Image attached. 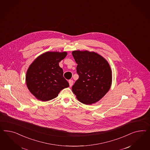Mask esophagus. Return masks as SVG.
<instances>
[{"instance_id": "obj_1", "label": "esophagus", "mask_w": 150, "mask_h": 150, "mask_svg": "<svg viewBox=\"0 0 150 150\" xmlns=\"http://www.w3.org/2000/svg\"><path fill=\"white\" fill-rule=\"evenodd\" d=\"M69 85L70 87H71L73 85V83H74V81L73 80H70L69 81Z\"/></svg>"}]
</instances>
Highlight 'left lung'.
<instances>
[{
	"label": "left lung",
	"mask_w": 150,
	"mask_h": 150,
	"mask_svg": "<svg viewBox=\"0 0 150 150\" xmlns=\"http://www.w3.org/2000/svg\"><path fill=\"white\" fill-rule=\"evenodd\" d=\"M79 76L72 87L79 101L86 105L100 100L109 91L112 83V71L108 62L97 53L73 51Z\"/></svg>",
	"instance_id": "left-lung-1"
}]
</instances>
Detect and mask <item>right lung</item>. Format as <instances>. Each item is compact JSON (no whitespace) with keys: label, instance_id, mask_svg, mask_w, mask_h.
Wrapping results in <instances>:
<instances>
[{"label":"right lung","instance_id":"1","mask_svg":"<svg viewBox=\"0 0 150 150\" xmlns=\"http://www.w3.org/2000/svg\"><path fill=\"white\" fill-rule=\"evenodd\" d=\"M67 55V52L48 51L38 56L29 65L26 73V85L38 100H50L57 97L61 90L69 87L59 65Z\"/></svg>","mask_w":150,"mask_h":150}]
</instances>
